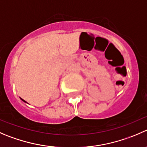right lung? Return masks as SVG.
I'll list each match as a JSON object with an SVG mask.
<instances>
[{
  "label": "right lung",
  "mask_w": 147,
  "mask_h": 147,
  "mask_svg": "<svg viewBox=\"0 0 147 147\" xmlns=\"http://www.w3.org/2000/svg\"><path fill=\"white\" fill-rule=\"evenodd\" d=\"M22 100H23V99H22ZM24 102H26V101H25V100H24Z\"/></svg>",
  "instance_id": "add662e5"
}]
</instances>
